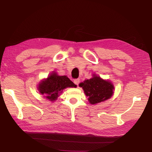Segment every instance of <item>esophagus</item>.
Instances as JSON below:
<instances>
[{
    "instance_id": "esophagus-1",
    "label": "esophagus",
    "mask_w": 152,
    "mask_h": 152,
    "mask_svg": "<svg viewBox=\"0 0 152 152\" xmlns=\"http://www.w3.org/2000/svg\"><path fill=\"white\" fill-rule=\"evenodd\" d=\"M74 82L76 85H77V86H78V84L80 83V79H75L74 80Z\"/></svg>"
}]
</instances>
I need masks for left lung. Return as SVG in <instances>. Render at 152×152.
<instances>
[{"mask_svg": "<svg viewBox=\"0 0 152 152\" xmlns=\"http://www.w3.org/2000/svg\"><path fill=\"white\" fill-rule=\"evenodd\" d=\"M79 86L83 88L84 93L88 96L89 102L92 104L110 99L114 90L113 85L109 81L104 80L94 75L91 79L81 82Z\"/></svg>", "mask_w": 152, "mask_h": 152, "instance_id": "8db88e82", "label": "left lung"}]
</instances>
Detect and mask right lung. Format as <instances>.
I'll return each instance as SVG.
<instances>
[{"mask_svg":"<svg viewBox=\"0 0 152 152\" xmlns=\"http://www.w3.org/2000/svg\"><path fill=\"white\" fill-rule=\"evenodd\" d=\"M73 83L66 76H58L57 74L53 73L48 77L47 79L43 80L39 84V91L44 95L51 101H56L59 94L67 87H76Z\"/></svg>","mask_w":152,"mask_h":152,"instance_id":"right-lung-1","label":"right lung"}]
</instances>
